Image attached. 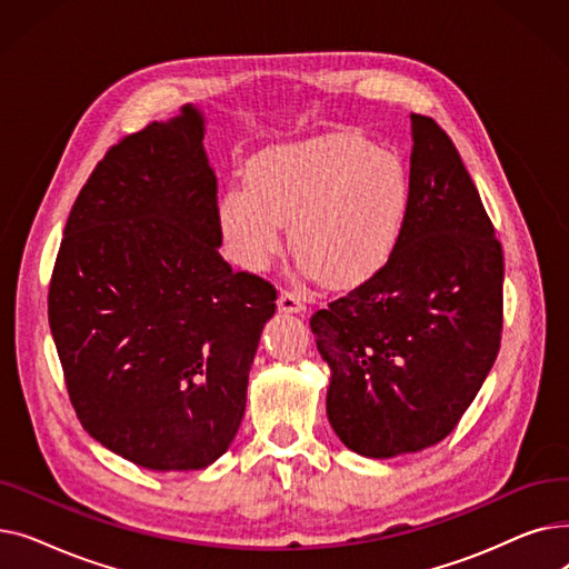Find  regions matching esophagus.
<instances>
[{"label":"esophagus","mask_w":569,"mask_h":569,"mask_svg":"<svg viewBox=\"0 0 569 569\" xmlns=\"http://www.w3.org/2000/svg\"><path fill=\"white\" fill-rule=\"evenodd\" d=\"M279 311L281 313H305L307 307H305V300L297 292H290V290H283L279 295Z\"/></svg>","instance_id":"esophagus-1"}]
</instances>
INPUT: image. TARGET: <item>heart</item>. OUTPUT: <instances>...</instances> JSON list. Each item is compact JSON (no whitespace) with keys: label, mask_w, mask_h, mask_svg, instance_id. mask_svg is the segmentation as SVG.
Segmentation results:
<instances>
[{"label":"heart","mask_w":569,"mask_h":569,"mask_svg":"<svg viewBox=\"0 0 569 569\" xmlns=\"http://www.w3.org/2000/svg\"><path fill=\"white\" fill-rule=\"evenodd\" d=\"M401 159L355 133L267 147L249 159L244 184L219 202L228 256L264 272L290 244L311 279L348 288L373 279L397 253L410 212Z\"/></svg>","instance_id":"obj_1"}]
</instances>
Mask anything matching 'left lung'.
<instances>
[{"label":"left lung","mask_w":569,"mask_h":569,"mask_svg":"<svg viewBox=\"0 0 569 569\" xmlns=\"http://www.w3.org/2000/svg\"><path fill=\"white\" fill-rule=\"evenodd\" d=\"M410 212L380 272L311 318L327 417L348 450L392 459L440 442L500 348L502 249L452 140L410 114Z\"/></svg>","instance_id":"8db88e82"}]
</instances>
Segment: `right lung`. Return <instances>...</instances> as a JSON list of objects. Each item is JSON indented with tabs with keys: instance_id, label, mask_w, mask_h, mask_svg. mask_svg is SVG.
Here are the masks:
<instances>
[{
	"instance_id": "right-lung-1",
	"label": "right lung",
	"mask_w": 569,
	"mask_h": 569,
	"mask_svg": "<svg viewBox=\"0 0 569 569\" xmlns=\"http://www.w3.org/2000/svg\"><path fill=\"white\" fill-rule=\"evenodd\" d=\"M204 114L114 144L73 202L48 320L84 431L149 470L214 463L242 425L277 290L221 258Z\"/></svg>"
}]
</instances>
